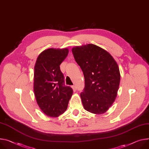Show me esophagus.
<instances>
[{
    "label": "esophagus",
    "mask_w": 149,
    "mask_h": 149,
    "mask_svg": "<svg viewBox=\"0 0 149 149\" xmlns=\"http://www.w3.org/2000/svg\"><path fill=\"white\" fill-rule=\"evenodd\" d=\"M72 90H73V91H74V92L76 91V90H77V87H76L75 86H73L72 87Z\"/></svg>",
    "instance_id": "1"
}]
</instances>
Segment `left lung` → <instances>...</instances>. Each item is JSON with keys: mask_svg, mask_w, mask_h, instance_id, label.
Returning a JSON list of instances; mask_svg holds the SVG:
<instances>
[{"mask_svg": "<svg viewBox=\"0 0 149 149\" xmlns=\"http://www.w3.org/2000/svg\"><path fill=\"white\" fill-rule=\"evenodd\" d=\"M84 74L85 87L80 93L84 109L92 113H105L115 102L120 83L118 65L111 54L92 44L72 49Z\"/></svg>", "mask_w": 149, "mask_h": 149, "instance_id": "1", "label": "left lung"}]
</instances>
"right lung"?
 <instances>
[{
  "label": "right lung",
  "mask_w": 149,
  "mask_h": 149,
  "mask_svg": "<svg viewBox=\"0 0 149 149\" xmlns=\"http://www.w3.org/2000/svg\"><path fill=\"white\" fill-rule=\"evenodd\" d=\"M68 48H50L37 57L34 66V92L37 104L47 116L58 117L68 107L73 90L64 86L60 65L67 57Z\"/></svg>",
  "instance_id": "right-lung-1"
}]
</instances>
